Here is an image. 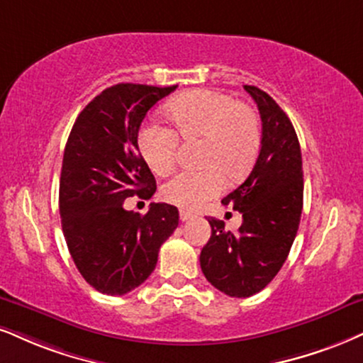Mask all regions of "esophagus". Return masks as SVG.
I'll use <instances>...</instances> for the list:
<instances>
[{
  "instance_id": "34e87169",
  "label": "esophagus",
  "mask_w": 363,
  "mask_h": 363,
  "mask_svg": "<svg viewBox=\"0 0 363 363\" xmlns=\"http://www.w3.org/2000/svg\"><path fill=\"white\" fill-rule=\"evenodd\" d=\"M195 217V213L189 212V210H180V220L182 222H186V220H191V218Z\"/></svg>"
}]
</instances>
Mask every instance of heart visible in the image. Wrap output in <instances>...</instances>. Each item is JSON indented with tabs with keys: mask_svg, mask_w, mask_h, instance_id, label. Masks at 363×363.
Wrapping results in <instances>:
<instances>
[{
	"mask_svg": "<svg viewBox=\"0 0 363 363\" xmlns=\"http://www.w3.org/2000/svg\"><path fill=\"white\" fill-rule=\"evenodd\" d=\"M168 119L182 140H202L200 172L174 174L161 189V196L183 208H199L216 199L225 186V177L240 180L252 169L262 146L261 119L252 107L239 104L227 94L196 89L168 102ZM178 135L161 124H146L138 146L147 167L168 174L178 153Z\"/></svg>",
	"mask_w": 363,
	"mask_h": 363,
	"instance_id": "1",
	"label": "heart"
}]
</instances>
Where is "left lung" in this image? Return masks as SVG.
Here are the masks:
<instances>
[{"mask_svg":"<svg viewBox=\"0 0 363 363\" xmlns=\"http://www.w3.org/2000/svg\"><path fill=\"white\" fill-rule=\"evenodd\" d=\"M262 121L257 161L240 186L222 200L242 213L239 232L208 218L212 235L200 254L205 277L232 298H249L274 279L296 237L303 210L301 147L293 124L269 94L244 86Z\"/></svg>","mask_w":363,"mask_h":363,"instance_id":"left-lung-1","label":"left lung"}]
</instances>
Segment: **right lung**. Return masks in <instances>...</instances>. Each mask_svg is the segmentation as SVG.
<instances>
[{"label": "right lung", "mask_w": 363, "mask_h": 363, "mask_svg": "<svg viewBox=\"0 0 363 363\" xmlns=\"http://www.w3.org/2000/svg\"><path fill=\"white\" fill-rule=\"evenodd\" d=\"M178 86L116 84L84 107L67 140L60 173L62 230L84 279L99 293L126 294L155 271L178 208L151 203L128 212V196L151 199L156 182L138 147L147 111Z\"/></svg>", "instance_id": "1"}]
</instances>
